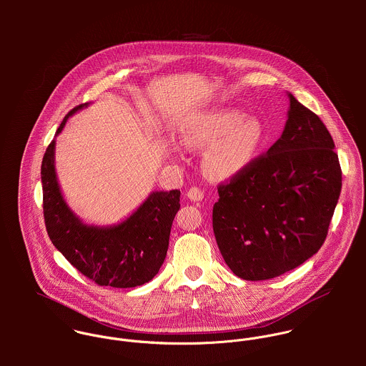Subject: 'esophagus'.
Here are the masks:
<instances>
[{"label":"esophagus","instance_id":"esophagus-1","mask_svg":"<svg viewBox=\"0 0 366 366\" xmlns=\"http://www.w3.org/2000/svg\"><path fill=\"white\" fill-rule=\"evenodd\" d=\"M187 197L192 200V202H202L204 199V193L202 192V189L199 187H192L189 192H187Z\"/></svg>","mask_w":366,"mask_h":366}]
</instances>
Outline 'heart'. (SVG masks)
<instances>
[{"mask_svg": "<svg viewBox=\"0 0 366 366\" xmlns=\"http://www.w3.org/2000/svg\"><path fill=\"white\" fill-rule=\"evenodd\" d=\"M182 144L206 149L203 169L211 179L229 180L245 172L264 142L263 124L239 109H215L189 119L180 131Z\"/></svg>", "mask_w": 366, "mask_h": 366, "instance_id": "obj_1", "label": "heart"}]
</instances>
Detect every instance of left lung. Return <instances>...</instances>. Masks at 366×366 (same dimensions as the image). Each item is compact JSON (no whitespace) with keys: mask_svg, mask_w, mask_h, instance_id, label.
<instances>
[{"mask_svg":"<svg viewBox=\"0 0 366 366\" xmlns=\"http://www.w3.org/2000/svg\"><path fill=\"white\" fill-rule=\"evenodd\" d=\"M334 148L318 115L289 93L282 137L245 172L218 186L212 229L238 277L273 279L318 252L342 184Z\"/></svg>","mask_w":366,"mask_h":366,"instance_id":"8db88e82","label":"left lung"}]
</instances>
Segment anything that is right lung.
Masks as SVG:
<instances>
[{
  "label": "right lung",
  "instance_id": "1",
  "mask_svg": "<svg viewBox=\"0 0 366 366\" xmlns=\"http://www.w3.org/2000/svg\"><path fill=\"white\" fill-rule=\"evenodd\" d=\"M87 105L73 108L61 121L56 137L69 117ZM54 145L53 139L44 155L41 179L45 225L56 249L99 286L125 289L152 280L166 258L172 222L180 209V192H152L117 225L86 224L63 199L54 169Z\"/></svg>",
  "mask_w": 366,
  "mask_h": 366
}]
</instances>
